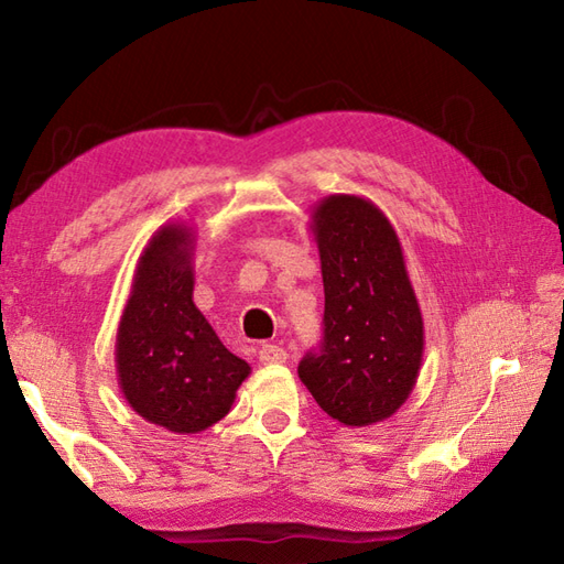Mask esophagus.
I'll return each instance as SVG.
<instances>
[{
  "label": "esophagus",
  "mask_w": 564,
  "mask_h": 564,
  "mask_svg": "<svg viewBox=\"0 0 564 564\" xmlns=\"http://www.w3.org/2000/svg\"><path fill=\"white\" fill-rule=\"evenodd\" d=\"M285 354L281 346H275V344H261L259 346V361L263 364V366H269V364H283L285 361Z\"/></svg>",
  "instance_id": "esophagus-1"
}]
</instances>
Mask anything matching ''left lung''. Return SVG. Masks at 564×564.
<instances>
[{
  "instance_id": "left-lung-1",
  "label": "left lung",
  "mask_w": 564,
  "mask_h": 564,
  "mask_svg": "<svg viewBox=\"0 0 564 564\" xmlns=\"http://www.w3.org/2000/svg\"><path fill=\"white\" fill-rule=\"evenodd\" d=\"M325 283V337L297 376L344 426L386 422L410 398L424 356V319L400 237L373 200L322 198L310 213Z\"/></svg>"
}]
</instances>
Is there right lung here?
<instances>
[{"label":"right lung","mask_w":564,"mask_h":564,"mask_svg":"<svg viewBox=\"0 0 564 564\" xmlns=\"http://www.w3.org/2000/svg\"><path fill=\"white\" fill-rule=\"evenodd\" d=\"M194 249L196 232L184 223H166L150 237L116 334L123 398L145 422L174 434L220 422L251 373L194 303Z\"/></svg>","instance_id":"1"}]
</instances>
